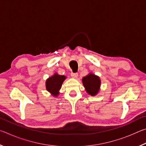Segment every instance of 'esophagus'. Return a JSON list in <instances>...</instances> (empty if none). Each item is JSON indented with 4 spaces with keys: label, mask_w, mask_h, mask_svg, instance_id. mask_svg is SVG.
Here are the masks:
<instances>
[{
    "label": "esophagus",
    "mask_w": 146,
    "mask_h": 146,
    "mask_svg": "<svg viewBox=\"0 0 146 146\" xmlns=\"http://www.w3.org/2000/svg\"><path fill=\"white\" fill-rule=\"evenodd\" d=\"M71 76H72L73 78H77V76H78V73H71Z\"/></svg>",
    "instance_id": "obj_1"
}]
</instances>
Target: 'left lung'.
<instances>
[{
	"label": "left lung",
	"instance_id": "8db88e82",
	"mask_svg": "<svg viewBox=\"0 0 146 146\" xmlns=\"http://www.w3.org/2000/svg\"><path fill=\"white\" fill-rule=\"evenodd\" d=\"M82 83L86 92L91 96H95L98 93L100 87V79L98 76L90 73L82 78Z\"/></svg>",
	"mask_w": 146,
	"mask_h": 146
}]
</instances>
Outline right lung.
I'll use <instances>...</instances> for the list:
<instances>
[{"mask_svg": "<svg viewBox=\"0 0 146 146\" xmlns=\"http://www.w3.org/2000/svg\"><path fill=\"white\" fill-rule=\"evenodd\" d=\"M66 78L65 76L60 75L57 73H55L46 80V87L47 91H48L53 96L57 97L59 94V90H60Z\"/></svg>", "mask_w": 146, "mask_h": 146, "instance_id": "obj_1", "label": "right lung"}]
</instances>
